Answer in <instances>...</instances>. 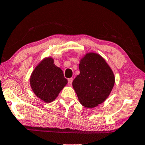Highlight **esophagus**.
<instances>
[{
    "label": "esophagus",
    "instance_id": "1",
    "mask_svg": "<svg viewBox=\"0 0 145 145\" xmlns=\"http://www.w3.org/2000/svg\"><path fill=\"white\" fill-rule=\"evenodd\" d=\"M72 80H73V78H70L68 79V83L70 86L72 85Z\"/></svg>",
    "mask_w": 145,
    "mask_h": 145
}]
</instances>
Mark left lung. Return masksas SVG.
<instances>
[{"mask_svg":"<svg viewBox=\"0 0 145 145\" xmlns=\"http://www.w3.org/2000/svg\"><path fill=\"white\" fill-rule=\"evenodd\" d=\"M80 74L72 81L79 102L86 108L103 103L109 96L115 79L112 69L99 54L89 52L80 60Z\"/></svg>","mask_w":145,"mask_h":145,"instance_id":"1","label":"left lung"}]
</instances>
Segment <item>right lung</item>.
Masks as SVG:
<instances>
[{"mask_svg":"<svg viewBox=\"0 0 145 145\" xmlns=\"http://www.w3.org/2000/svg\"><path fill=\"white\" fill-rule=\"evenodd\" d=\"M63 71L51 57L45 58L35 67L30 79L33 91L45 103H51L67 84Z\"/></svg>","mask_w":145,"mask_h":145,"instance_id":"right-lung-1","label":"right lung"}]
</instances>
